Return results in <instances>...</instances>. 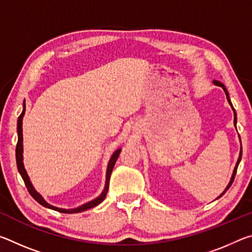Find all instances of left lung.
Returning <instances> with one entry per match:
<instances>
[{
	"label": "left lung",
	"mask_w": 252,
	"mask_h": 252,
	"mask_svg": "<svg viewBox=\"0 0 252 252\" xmlns=\"http://www.w3.org/2000/svg\"><path fill=\"white\" fill-rule=\"evenodd\" d=\"M213 83H215L216 85H218V87H221L223 89V91H224V93H225V95H227V100H228V102H229V104L231 105V108H232V110H233V112H234V126L237 125V114H236V111H234V109H233V106H232V104H231V102H230V97H229V93H228V91H227V89H225V87L224 85L221 83V82H219V81H213ZM241 157H242V149L240 150V156H239V159H238V161H237V164H236V167H234V170H233V173H232V177H231V180H230V182H229V185H228V187L225 188V190L223 191V193H221L220 194V197H222V195L224 194V192L225 191H227L229 188H230V186L232 185V182H233V180H234V177H236V173H237V169H238V165H239V162L241 161ZM219 197V198H220Z\"/></svg>",
	"instance_id": "8db88e82"
}]
</instances>
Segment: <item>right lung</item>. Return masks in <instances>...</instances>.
<instances>
[{"label":"right lung","mask_w":252,"mask_h":252,"mask_svg":"<svg viewBox=\"0 0 252 252\" xmlns=\"http://www.w3.org/2000/svg\"><path fill=\"white\" fill-rule=\"evenodd\" d=\"M25 113V103H24V109L22 111V113L20 114V117L18 119V143H16V149H15V156H16V164H18V170L21 174V177H22L23 181L25 183V186L28 188V191L30 192V194L32 195V197L36 200L37 202L40 204H42L43 207H46L49 209H52V210L55 211H59V212H62V213H78V212H82L88 210V209H91L93 207L97 206V204L101 203L103 201L106 192H108V189H109V180H110V176H111V172H112L113 167H114V163H116V161L118 159L119 155H120L121 152V149H118V150L113 153L112 157H111V159L109 161V164H108V170H106V182H105V188L103 190V192L100 195V197H97L96 199L92 200V201L88 202L83 204V206H81L79 208H75V209H69V210H66V209H60L57 207H53L49 204L48 202L45 201V200L41 197V195L36 192L35 189H34L31 181H30V178L28 176L27 171H25L24 169V165H23V134H22V120H23V116Z\"/></svg>","instance_id":"1"}]
</instances>
